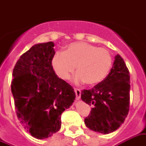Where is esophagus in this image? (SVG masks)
I'll list each match as a JSON object with an SVG mask.
<instances>
[{
    "instance_id": "1",
    "label": "esophagus",
    "mask_w": 146,
    "mask_h": 146,
    "mask_svg": "<svg viewBox=\"0 0 146 146\" xmlns=\"http://www.w3.org/2000/svg\"><path fill=\"white\" fill-rule=\"evenodd\" d=\"M74 92H75V94H76V99H80V95H81L80 90L77 88H74Z\"/></svg>"
}]
</instances>
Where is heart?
I'll return each mask as SVG.
<instances>
[{"instance_id": "1", "label": "heart", "mask_w": 146, "mask_h": 146, "mask_svg": "<svg viewBox=\"0 0 146 146\" xmlns=\"http://www.w3.org/2000/svg\"><path fill=\"white\" fill-rule=\"evenodd\" d=\"M112 55L107 49L87 42H73L64 51H57L52 58V66L61 79L66 80L75 70L76 84H96L106 78L112 66Z\"/></svg>"}]
</instances>
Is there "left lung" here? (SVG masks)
<instances>
[{
	"instance_id": "8db88e82",
	"label": "left lung",
	"mask_w": 146,
	"mask_h": 146,
	"mask_svg": "<svg viewBox=\"0 0 146 146\" xmlns=\"http://www.w3.org/2000/svg\"><path fill=\"white\" fill-rule=\"evenodd\" d=\"M130 73L119 54L102 82L90 90H83L81 99L92 106L84 119L87 127L102 134H110L124 122L130 105Z\"/></svg>"
}]
</instances>
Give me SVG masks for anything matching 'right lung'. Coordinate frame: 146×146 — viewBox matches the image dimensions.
I'll list each match as a JSON object with an SVG mask.
<instances>
[{
    "label": "right lung",
    "instance_id": "1",
    "mask_svg": "<svg viewBox=\"0 0 146 146\" xmlns=\"http://www.w3.org/2000/svg\"><path fill=\"white\" fill-rule=\"evenodd\" d=\"M54 46L51 41L33 45L21 55L12 73L11 88L18 118L38 139L59 131L62 113L76 98L73 87L53 70Z\"/></svg>",
    "mask_w": 146,
    "mask_h": 146
}]
</instances>
